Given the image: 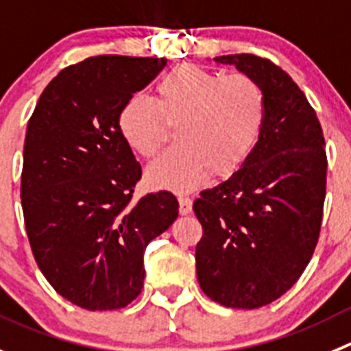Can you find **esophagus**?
Here are the masks:
<instances>
[{
    "mask_svg": "<svg viewBox=\"0 0 351 351\" xmlns=\"http://www.w3.org/2000/svg\"><path fill=\"white\" fill-rule=\"evenodd\" d=\"M178 204H180V215L186 216L189 213L192 211V199L191 197H183V195H180Z\"/></svg>",
    "mask_w": 351,
    "mask_h": 351,
    "instance_id": "34e87169",
    "label": "esophagus"
}]
</instances>
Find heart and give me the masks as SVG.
Here are the masks:
<instances>
[{
  "instance_id": "1",
  "label": "heart",
  "mask_w": 351,
  "mask_h": 351,
  "mask_svg": "<svg viewBox=\"0 0 351 351\" xmlns=\"http://www.w3.org/2000/svg\"><path fill=\"white\" fill-rule=\"evenodd\" d=\"M267 123V101L247 74L183 64L156 84V100L133 95L117 112V130L128 149L152 159L175 126L178 145L147 168L152 189L189 192L215 175L227 180L250 160Z\"/></svg>"
}]
</instances>
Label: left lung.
Instances as JSON below:
<instances>
[{
    "mask_svg": "<svg viewBox=\"0 0 351 351\" xmlns=\"http://www.w3.org/2000/svg\"><path fill=\"white\" fill-rule=\"evenodd\" d=\"M263 90L267 123L250 160L201 192L195 247L206 296L253 310L291 289L312 260L322 225L327 156L315 110L279 65L251 53L223 55Z\"/></svg>",
    "mask_w": 351,
    "mask_h": 351,
    "instance_id": "obj_1",
    "label": "left lung"
}]
</instances>
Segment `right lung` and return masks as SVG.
Returning <instances> with one entry per match:
<instances>
[{"label": "right lung", "mask_w": 351, "mask_h": 351, "mask_svg": "<svg viewBox=\"0 0 351 351\" xmlns=\"http://www.w3.org/2000/svg\"><path fill=\"white\" fill-rule=\"evenodd\" d=\"M166 58L98 55L50 81L27 124L21 197L29 244L55 291L86 310H117L143 287V253L178 216L168 191L133 202L142 166L117 112Z\"/></svg>", "instance_id": "obj_1"}]
</instances>
